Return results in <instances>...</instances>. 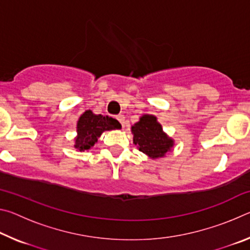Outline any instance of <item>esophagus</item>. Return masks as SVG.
I'll return each instance as SVG.
<instances>
[{"mask_svg":"<svg viewBox=\"0 0 250 250\" xmlns=\"http://www.w3.org/2000/svg\"><path fill=\"white\" fill-rule=\"evenodd\" d=\"M117 120L120 122L121 124V125H122V128H125V117L122 116V115H119V116H117Z\"/></svg>","mask_w":250,"mask_h":250,"instance_id":"34e87169","label":"esophagus"}]
</instances>
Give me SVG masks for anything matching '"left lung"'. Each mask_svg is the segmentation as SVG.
Here are the masks:
<instances>
[{"label": "left lung", "mask_w": 250, "mask_h": 250, "mask_svg": "<svg viewBox=\"0 0 250 250\" xmlns=\"http://www.w3.org/2000/svg\"><path fill=\"white\" fill-rule=\"evenodd\" d=\"M131 132L133 134V143L139 151L151 159L163 158L174 146L173 139L163 132L162 125L152 115L140 117V120L131 126Z\"/></svg>", "instance_id": "obj_1"}]
</instances>
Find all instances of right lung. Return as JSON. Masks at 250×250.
<instances>
[{"mask_svg": "<svg viewBox=\"0 0 250 250\" xmlns=\"http://www.w3.org/2000/svg\"><path fill=\"white\" fill-rule=\"evenodd\" d=\"M119 126V122L113 118L95 115L91 110H87L77 121V137L75 138L74 146L80 152L89 150L103 132L118 129Z\"/></svg>", "mask_w": 250, "mask_h": 250, "instance_id": "obj_1", "label": "right lung"}]
</instances>
